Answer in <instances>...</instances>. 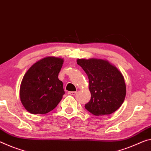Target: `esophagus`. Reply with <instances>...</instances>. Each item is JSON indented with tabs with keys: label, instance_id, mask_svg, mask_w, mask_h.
Masks as SVG:
<instances>
[{
	"label": "esophagus",
	"instance_id": "34e87169",
	"mask_svg": "<svg viewBox=\"0 0 151 151\" xmlns=\"http://www.w3.org/2000/svg\"><path fill=\"white\" fill-rule=\"evenodd\" d=\"M68 94H69V95H75L76 94V92H74V91H72V92H68Z\"/></svg>",
	"mask_w": 151,
	"mask_h": 151
}]
</instances>
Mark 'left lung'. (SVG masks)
I'll return each instance as SVG.
<instances>
[{
	"label": "left lung",
	"instance_id": "8db88e82",
	"mask_svg": "<svg viewBox=\"0 0 151 151\" xmlns=\"http://www.w3.org/2000/svg\"><path fill=\"white\" fill-rule=\"evenodd\" d=\"M77 63L87 74L91 99L85 108L96 116L109 115L124 103L126 86L122 73L105 59H78Z\"/></svg>",
	"mask_w": 151,
	"mask_h": 151
}]
</instances>
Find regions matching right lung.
<instances>
[{
    "label": "right lung",
    "instance_id": "1",
    "mask_svg": "<svg viewBox=\"0 0 151 151\" xmlns=\"http://www.w3.org/2000/svg\"><path fill=\"white\" fill-rule=\"evenodd\" d=\"M63 59L46 57L30 67L20 86L23 106L32 114H46L56 107L65 91L58 76Z\"/></svg>",
    "mask_w": 151,
    "mask_h": 151
}]
</instances>
